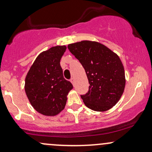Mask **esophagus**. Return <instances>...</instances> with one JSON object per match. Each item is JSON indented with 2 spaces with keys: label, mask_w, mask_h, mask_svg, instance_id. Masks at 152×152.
Wrapping results in <instances>:
<instances>
[{
  "label": "esophagus",
  "mask_w": 152,
  "mask_h": 152,
  "mask_svg": "<svg viewBox=\"0 0 152 152\" xmlns=\"http://www.w3.org/2000/svg\"><path fill=\"white\" fill-rule=\"evenodd\" d=\"M71 83H72V84H73V85H74V82H75V80H74V78H71Z\"/></svg>",
  "instance_id": "esophagus-1"
}]
</instances>
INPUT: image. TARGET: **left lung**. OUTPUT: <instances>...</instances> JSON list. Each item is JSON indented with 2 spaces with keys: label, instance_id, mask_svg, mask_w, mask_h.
I'll return each instance as SVG.
<instances>
[{
  "label": "left lung",
  "instance_id": "8db88e82",
  "mask_svg": "<svg viewBox=\"0 0 152 152\" xmlns=\"http://www.w3.org/2000/svg\"><path fill=\"white\" fill-rule=\"evenodd\" d=\"M68 48L83 66L88 78V91L81 96L85 105L96 111L111 109L121 99L126 84L118 56L96 41L71 43Z\"/></svg>",
  "mask_w": 152,
  "mask_h": 152
}]
</instances>
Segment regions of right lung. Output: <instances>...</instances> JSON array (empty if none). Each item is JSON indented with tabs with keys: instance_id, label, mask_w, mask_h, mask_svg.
Segmentation results:
<instances>
[{
	"instance_id": "add662e5",
	"label": "right lung",
	"mask_w": 152,
	"mask_h": 152,
	"mask_svg": "<svg viewBox=\"0 0 152 152\" xmlns=\"http://www.w3.org/2000/svg\"><path fill=\"white\" fill-rule=\"evenodd\" d=\"M66 46L51 47L38 56L26 76L25 91L36 111L53 116L65 108L67 95L73 88L64 78L60 65Z\"/></svg>"
}]
</instances>
